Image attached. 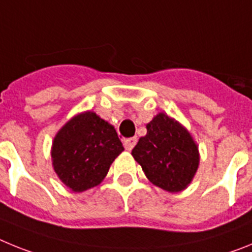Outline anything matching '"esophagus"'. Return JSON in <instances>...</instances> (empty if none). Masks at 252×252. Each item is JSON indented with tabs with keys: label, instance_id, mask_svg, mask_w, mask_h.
I'll return each instance as SVG.
<instances>
[{
	"label": "esophagus",
	"instance_id": "1",
	"mask_svg": "<svg viewBox=\"0 0 252 252\" xmlns=\"http://www.w3.org/2000/svg\"><path fill=\"white\" fill-rule=\"evenodd\" d=\"M136 142H137L136 137H130V139L124 140L125 149H126V150H128V151H131L133 149V146L136 145Z\"/></svg>",
	"mask_w": 252,
	"mask_h": 252
}]
</instances>
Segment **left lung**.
I'll return each mask as SVG.
<instances>
[{"label":"left lung","instance_id":"1","mask_svg":"<svg viewBox=\"0 0 252 252\" xmlns=\"http://www.w3.org/2000/svg\"><path fill=\"white\" fill-rule=\"evenodd\" d=\"M148 132L132 149L133 159L141 165L154 186L166 192H182L199 166L197 142L183 125L159 112L146 125Z\"/></svg>","mask_w":252,"mask_h":252}]
</instances>
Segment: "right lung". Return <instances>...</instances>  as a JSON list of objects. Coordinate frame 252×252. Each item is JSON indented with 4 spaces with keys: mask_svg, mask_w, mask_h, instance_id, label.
Listing matches in <instances>:
<instances>
[{
    "mask_svg": "<svg viewBox=\"0 0 252 252\" xmlns=\"http://www.w3.org/2000/svg\"><path fill=\"white\" fill-rule=\"evenodd\" d=\"M124 150L112 125L93 111H84L57 132L51 161L58 178L72 192L81 193L98 186Z\"/></svg>",
    "mask_w": 252,
    "mask_h": 252,
    "instance_id": "add662e5",
    "label": "right lung"
}]
</instances>
